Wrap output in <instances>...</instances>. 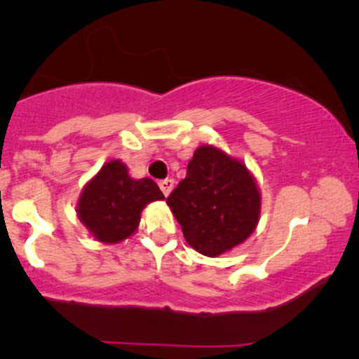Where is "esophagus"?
<instances>
[{
    "label": "esophagus",
    "mask_w": 359,
    "mask_h": 359,
    "mask_svg": "<svg viewBox=\"0 0 359 359\" xmlns=\"http://www.w3.org/2000/svg\"><path fill=\"white\" fill-rule=\"evenodd\" d=\"M158 185H160V189H162V192L165 194V196H168V194L172 192V189H174V179L160 180Z\"/></svg>",
    "instance_id": "obj_1"
}]
</instances>
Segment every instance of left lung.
<instances>
[{
  "label": "left lung",
  "instance_id": "left-lung-1",
  "mask_svg": "<svg viewBox=\"0 0 359 359\" xmlns=\"http://www.w3.org/2000/svg\"><path fill=\"white\" fill-rule=\"evenodd\" d=\"M167 204L189 245L208 257L245 241L259 216V192L246 167L208 145L197 148Z\"/></svg>",
  "mask_w": 359,
  "mask_h": 359
}]
</instances>
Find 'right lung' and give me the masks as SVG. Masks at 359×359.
Listing matches in <instances>:
<instances>
[{
  "mask_svg": "<svg viewBox=\"0 0 359 359\" xmlns=\"http://www.w3.org/2000/svg\"><path fill=\"white\" fill-rule=\"evenodd\" d=\"M163 194L151 179L133 180L126 165L113 160L86 185L79 199V217L102 243H118L137 229L140 212Z\"/></svg>",
  "mask_w": 359,
  "mask_h": 359,
  "instance_id": "obj_1",
  "label": "right lung"
}]
</instances>
